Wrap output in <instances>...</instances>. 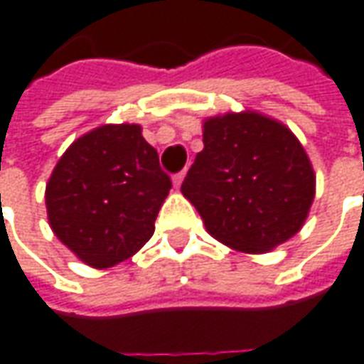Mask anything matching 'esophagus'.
I'll return each mask as SVG.
<instances>
[{
  "instance_id": "esophagus-1",
  "label": "esophagus",
  "mask_w": 364,
  "mask_h": 364,
  "mask_svg": "<svg viewBox=\"0 0 364 364\" xmlns=\"http://www.w3.org/2000/svg\"><path fill=\"white\" fill-rule=\"evenodd\" d=\"M185 175H187V169H183V171H179V173L173 175V185L175 187H181L183 179H185Z\"/></svg>"
}]
</instances>
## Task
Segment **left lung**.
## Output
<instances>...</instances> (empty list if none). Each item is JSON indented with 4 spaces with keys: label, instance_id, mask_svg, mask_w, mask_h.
<instances>
[{
    "label": "left lung",
    "instance_id": "left-lung-1",
    "mask_svg": "<svg viewBox=\"0 0 364 364\" xmlns=\"http://www.w3.org/2000/svg\"><path fill=\"white\" fill-rule=\"evenodd\" d=\"M181 193L207 230L242 252H266L296 235L315 195L306 149L284 124L256 112L205 122Z\"/></svg>",
    "mask_w": 364,
    "mask_h": 364
}]
</instances>
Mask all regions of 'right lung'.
<instances>
[{"mask_svg":"<svg viewBox=\"0 0 364 364\" xmlns=\"http://www.w3.org/2000/svg\"><path fill=\"white\" fill-rule=\"evenodd\" d=\"M169 189L139 126H102L58 159L45 193L50 228L85 264L110 268L151 238Z\"/></svg>","mask_w":364,"mask_h":364,"instance_id":"right-lung-1","label":"right lung"}]
</instances>
